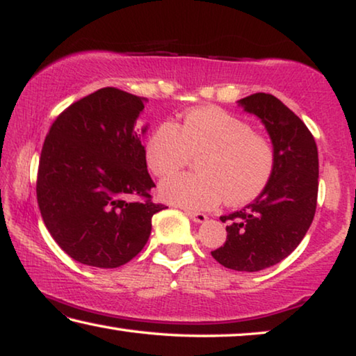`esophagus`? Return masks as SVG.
I'll return each mask as SVG.
<instances>
[{
	"mask_svg": "<svg viewBox=\"0 0 356 356\" xmlns=\"http://www.w3.org/2000/svg\"><path fill=\"white\" fill-rule=\"evenodd\" d=\"M188 216L193 220L194 222H205L207 220H209V216L204 215V213H197V211H188Z\"/></svg>",
	"mask_w": 356,
	"mask_h": 356,
	"instance_id": "34e87169",
	"label": "esophagus"
}]
</instances>
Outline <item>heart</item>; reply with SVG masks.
Instances as JSON below:
<instances>
[{
    "mask_svg": "<svg viewBox=\"0 0 356 356\" xmlns=\"http://www.w3.org/2000/svg\"><path fill=\"white\" fill-rule=\"evenodd\" d=\"M193 156H200L199 173L175 175L159 186L163 200L188 210H210L222 199L248 204L266 189L275 167L270 141L220 108L193 109L177 125L162 122L146 140V165L157 177L181 170Z\"/></svg>",
    "mask_w": 356,
    "mask_h": 356,
    "instance_id": "b5f03b06",
    "label": "heart"
}]
</instances>
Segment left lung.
<instances>
[{"label":"left lung","instance_id":"obj_1","mask_svg":"<svg viewBox=\"0 0 356 356\" xmlns=\"http://www.w3.org/2000/svg\"><path fill=\"white\" fill-rule=\"evenodd\" d=\"M237 103L264 124L275 167L266 189L251 204L220 218L227 222V238L211 256L227 269L258 272L291 254L314 221L318 149L305 124L277 97L253 94Z\"/></svg>","mask_w":356,"mask_h":356}]
</instances>
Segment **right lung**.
I'll use <instances>...</instances> for the list:
<instances>
[{"mask_svg":"<svg viewBox=\"0 0 356 356\" xmlns=\"http://www.w3.org/2000/svg\"><path fill=\"white\" fill-rule=\"evenodd\" d=\"M146 98L103 87L54 121L41 151L36 195L42 221L81 264L114 269L134 259L165 209L151 202L141 135ZM140 198V201H130Z\"/></svg>","mask_w":356,"mask_h":356,"instance_id":"1","label":"right lung"}]
</instances>
